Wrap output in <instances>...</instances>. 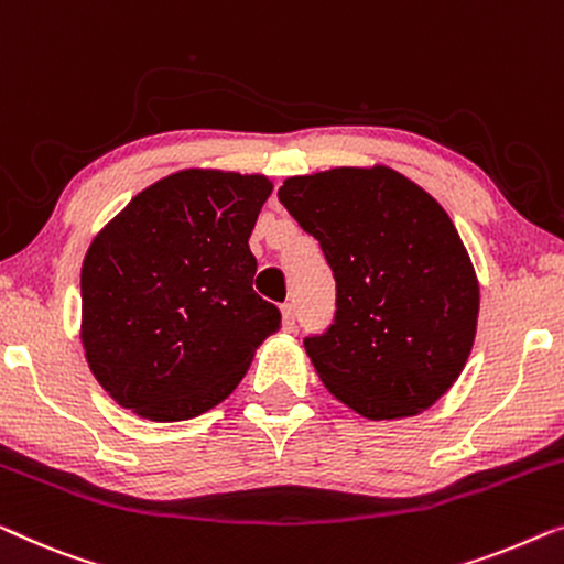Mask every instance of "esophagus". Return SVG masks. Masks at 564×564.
I'll use <instances>...</instances> for the list:
<instances>
[{
	"label": "esophagus",
	"instance_id": "esophagus-1",
	"mask_svg": "<svg viewBox=\"0 0 564 564\" xmlns=\"http://www.w3.org/2000/svg\"><path fill=\"white\" fill-rule=\"evenodd\" d=\"M282 323H284V330H295L297 313H295V305H292V302H284L282 305Z\"/></svg>",
	"mask_w": 564,
	"mask_h": 564
}]
</instances>
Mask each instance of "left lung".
Instances as JSON below:
<instances>
[{
	"label": "left lung",
	"mask_w": 564,
	"mask_h": 564,
	"mask_svg": "<svg viewBox=\"0 0 564 564\" xmlns=\"http://www.w3.org/2000/svg\"><path fill=\"white\" fill-rule=\"evenodd\" d=\"M276 195L336 276V317L305 338L325 389L366 420L435 404L468 361L480 302L445 208L387 165L288 177Z\"/></svg>",
	"instance_id": "1"
}]
</instances>
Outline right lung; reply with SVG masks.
Masks as SVG:
<instances>
[{
    "label": "right lung",
    "instance_id": "right-lung-1",
    "mask_svg": "<svg viewBox=\"0 0 564 564\" xmlns=\"http://www.w3.org/2000/svg\"><path fill=\"white\" fill-rule=\"evenodd\" d=\"M264 175L181 170L106 224L80 267V340L113 402L152 422L214 410L280 330L251 288Z\"/></svg>",
    "mask_w": 564,
    "mask_h": 564
}]
</instances>
